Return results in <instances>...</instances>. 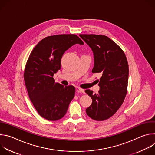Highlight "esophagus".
Listing matches in <instances>:
<instances>
[{
    "label": "esophagus",
    "instance_id": "1",
    "mask_svg": "<svg viewBox=\"0 0 155 155\" xmlns=\"http://www.w3.org/2000/svg\"><path fill=\"white\" fill-rule=\"evenodd\" d=\"M78 92L84 93V90L83 89H82V88H81V87H78Z\"/></svg>",
    "mask_w": 155,
    "mask_h": 155
}]
</instances>
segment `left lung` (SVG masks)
<instances>
[{"instance_id":"obj_1","label":"left lung","mask_w":155,"mask_h":155,"mask_svg":"<svg viewBox=\"0 0 155 155\" xmlns=\"http://www.w3.org/2000/svg\"><path fill=\"white\" fill-rule=\"evenodd\" d=\"M94 53L93 73H99L97 80L100 86L97 94L86 90L92 99L91 105L86 109L87 115L96 121L112 117L122 105L127 91L129 66L123 50L108 37L103 35L80 34Z\"/></svg>"}]
</instances>
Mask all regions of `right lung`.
Instances as JSON below:
<instances>
[{
  "instance_id": "1",
  "label": "right lung",
  "mask_w": 155,
  "mask_h": 155,
  "mask_svg": "<svg viewBox=\"0 0 155 155\" xmlns=\"http://www.w3.org/2000/svg\"><path fill=\"white\" fill-rule=\"evenodd\" d=\"M76 43L83 45L75 34L48 36L34 48L27 61L24 79L30 100L38 114L49 121L62 118L75 96V88L56 83L63 54Z\"/></svg>"
}]
</instances>
